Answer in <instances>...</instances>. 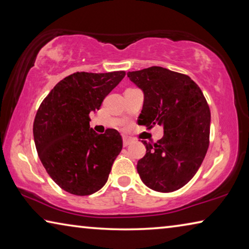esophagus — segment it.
I'll return each mask as SVG.
<instances>
[{
	"label": "esophagus",
	"instance_id": "esophagus-1",
	"mask_svg": "<svg viewBox=\"0 0 249 249\" xmlns=\"http://www.w3.org/2000/svg\"><path fill=\"white\" fill-rule=\"evenodd\" d=\"M132 140H130V138H127V137H124L123 138V145H124V147H127L128 145H130L132 144Z\"/></svg>",
	"mask_w": 249,
	"mask_h": 249
}]
</instances>
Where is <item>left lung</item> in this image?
Returning <instances> with one entry per match:
<instances>
[{
  "label": "left lung",
  "instance_id": "8db88e82",
  "mask_svg": "<svg viewBox=\"0 0 249 249\" xmlns=\"http://www.w3.org/2000/svg\"><path fill=\"white\" fill-rule=\"evenodd\" d=\"M127 75L145 95L138 124L163 127L161 140L154 145L144 142L146 155L138 160V174L155 191L178 190L196 174L208 151L209 104L187 74L154 66Z\"/></svg>",
  "mask_w": 249,
  "mask_h": 249
}]
</instances>
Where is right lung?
<instances>
[{
	"label": "right lung",
	"instance_id": "obj_1",
	"mask_svg": "<svg viewBox=\"0 0 249 249\" xmlns=\"http://www.w3.org/2000/svg\"><path fill=\"white\" fill-rule=\"evenodd\" d=\"M125 71L75 72L49 92L33 125L34 141L46 171L62 190L90 196L107 183L123 147L116 129L104 134L90 127V112L125 77Z\"/></svg>",
	"mask_w": 249,
	"mask_h": 249
}]
</instances>
